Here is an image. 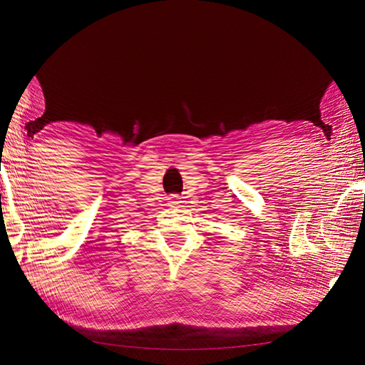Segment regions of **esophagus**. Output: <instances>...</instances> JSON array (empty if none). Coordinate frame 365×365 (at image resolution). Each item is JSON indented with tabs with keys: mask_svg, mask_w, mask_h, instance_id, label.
<instances>
[{
	"mask_svg": "<svg viewBox=\"0 0 365 365\" xmlns=\"http://www.w3.org/2000/svg\"><path fill=\"white\" fill-rule=\"evenodd\" d=\"M168 200H170V201H168V206H170V207H176V206H180V203H182L180 195H170Z\"/></svg>",
	"mask_w": 365,
	"mask_h": 365,
	"instance_id": "1",
	"label": "esophagus"
}]
</instances>
